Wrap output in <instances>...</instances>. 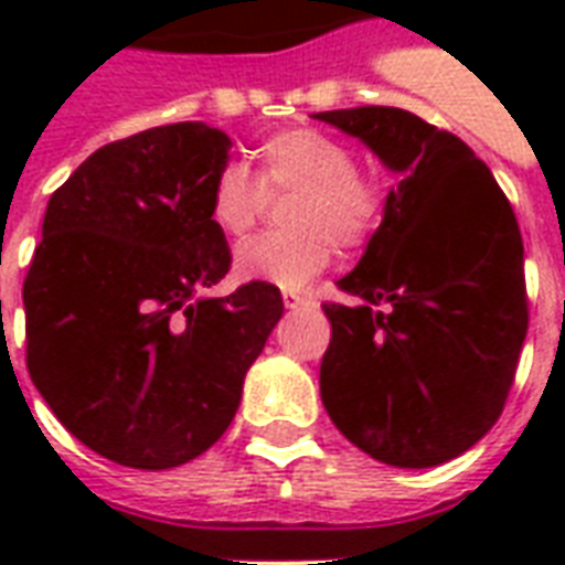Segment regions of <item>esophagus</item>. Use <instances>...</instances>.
I'll list each match as a JSON object with an SVG mask.
<instances>
[{
    "label": "esophagus",
    "instance_id": "obj_1",
    "mask_svg": "<svg viewBox=\"0 0 565 565\" xmlns=\"http://www.w3.org/2000/svg\"><path fill=\"white\" fill-rule=\"evenodd\" d=\"M308 296L305 292H296V290H284V308L287 310H299L308 305Z\"/></svg>",
    "mask_w": 565,
    "mask_h": 565
}]
</instances>
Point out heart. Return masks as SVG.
<instances>
[{
	"label": "heart",
	"instance_id": "b5f03b06",
	"mask_svg": "<svg viewBox=\"0 0 565 565\" xmlns=\"http://www.w3.org/2000/svg\"><path fill=\"white\" fill-rule=\"evenodd\" d=\"M257 179L231 161L222 163L207 193V216L222 234L243 237L266 207V193L299 188L290 225L299 231L246 239L234 252L243 281H266L284 290L308 287L340 248L372 237L384 213V188L375 175L354 170V154L317 128H287L255 149Z\"/></svg>",
	"mask_w": 565,
	"mask_h": 565
}]
</instances>
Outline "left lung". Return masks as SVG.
<instances>
[{"instance_id": "8db88e82", "label": "left lung", "mask_w": 565, "mask_h": 565, "mask_svg": "<svg viewBox=\"0 0 565 565\" xmlns=\"http://www.w3.org/2000/svg\"><path fill=\"white\" fill-rule=\"evenodd\" d=\"M358 137L393 172L384 220L337 281L354 305H322L328 416L381 463L428 469L499 422L527 334L525 248L487 163L402 108L313 114Z\"/></svg>"}]
</instances>
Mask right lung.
<instances>
[{
    "label": "right lung",
    "instance_id": "1",
    "mask_svg": "<svg viewBox=\"0 0 565 565\" xmlns=\"http://www.w3.org/2000/svg\"><path fill=\"white\" fill-rule=\"evenodd\" d=\"M231 140L204 122L96 149L52 193L22 284L25 366L75 439L131 469H172L225 434L281 319L275 284L199 292L231 252L207 193Z\"/></svg>",
    "mask_w": 565,
    "mask_h": 565
}]
</instances>
